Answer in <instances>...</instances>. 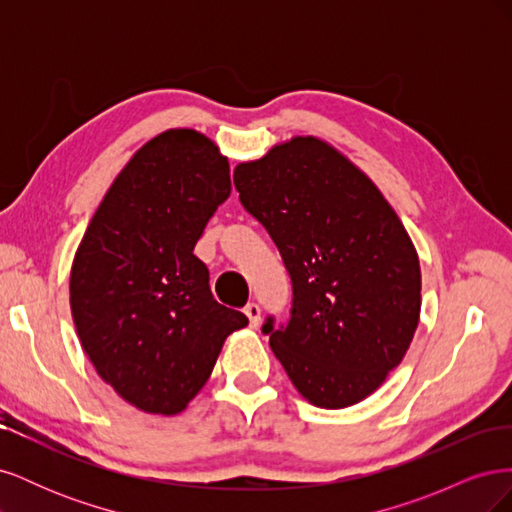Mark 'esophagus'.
Masks as SVG:
<instances>
[{
  "mask_svg": "<svg viewBox=\"0 0 512 512\" xmlns=\"http://www.w3.org/2000/svg\"><path fill=\"white\" fill-rule=\"evenodd\" d=\"M243 312H245L247 320H250V327H252V329H256L258 324H260V307H258L256 303H247Z\"/></svg>",
  "mask_w": 512,
  "mask_h": 512,
  "instance_id": "1",
  "label": "esophagus"
}]
</instances>
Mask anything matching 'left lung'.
Masks as SVG:
<instances>
[{"mask_svg": "<svg viewBox=\"0 0 512 512\" xmlns=\"http://www.w3.org/2000/svg\"><path fill=\"white\" fill-rule=\"evenodd\" d=\"M235 188L292 280L286 327L262 324L273 354L309 404H359L404 361L421 318V265L404 224L374 181L316 136L241 162Z\"/></svg>", "mask_w": 512, "mask_h": 512, "instance_id": "1", "label": "left lung"}]
</instances>
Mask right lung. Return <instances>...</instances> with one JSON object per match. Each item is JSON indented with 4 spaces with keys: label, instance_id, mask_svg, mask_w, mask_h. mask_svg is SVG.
<instances>
[{
    "label": "right lung",
    "instance_id": "add662e5",
    "mask_svg": "<svg viewBox=\"0 0 512 512\" xmlns=\"http://www.w3.org/2000/svg\"><path fill=\"white\" fill-rule=\"evenodd\" d=\"M230 196L211 138L173 128L123 166L70 271L76 335L98 376L134 408L179 414L209 380L245 314L220 305L194 245Z\"/></svg>",
    "mask_w": 512,
    "mask_h": 512
}]
</instances>
